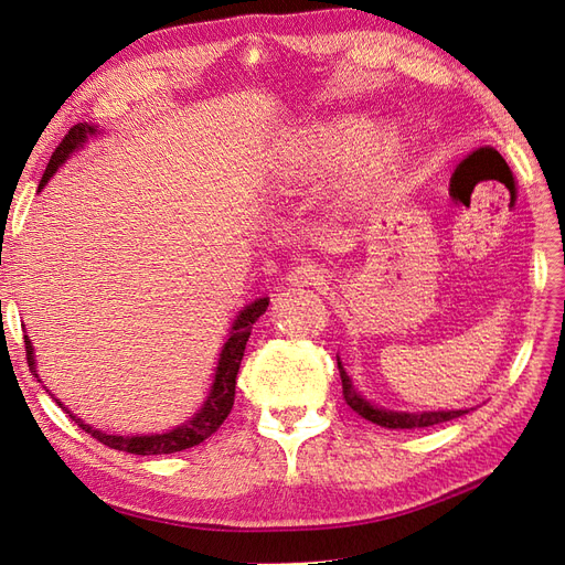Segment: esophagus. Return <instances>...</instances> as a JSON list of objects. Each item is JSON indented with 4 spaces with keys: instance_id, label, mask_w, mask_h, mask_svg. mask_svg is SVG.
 Returning <instances> with one entry per match:
<instances>
[{
    "instance_id": "1",
    "label": "esophagus",
    "mask_w": 565,
    "mask_h": 565,
    "mask_svg": "<svg viewBox=\"0 0 565 565\" xmlns=\"http://www.w3.org/2000/svg\"><path fill=\"white\" fill-rule=\"evenodd\" d=\"M287 280H289V285H297V287H322L330 280V270L322 268L316 262H306V264L289 270Z\"/></svg>"
}]
</instances>
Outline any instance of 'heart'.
<instances>
[{"mask_svg":"<svg viewBox=\"0 0 565 565\" xmlns=\"http://www.w3.org/2000/svg\"><path fill=\"white\" fill-rule=\"evenodd\" d=\"M367 122L361 117H330L316 119L311 125H303L287 136L280 150V169L282 177L297 183H309L328 177L341 164L353 160L349 193H361L380 177L382 169L396 152L398 139L391 129L374 131L364 150L360 146L365 141ZM362 152L359 153L356 150ZM359 156L355 157L354 152Z\"/></svg>","mask_w":565,"mask_h":565,"instance_id":"1","label":"heart"}]
</instances>
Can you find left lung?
Returning a JSON list of instances; mask_svg holds the SVG:
<instances>
[{
    "label": "left lung",
    "mask_w": 565,
    "mask_h": 565,
    "mask_svg": "<svg viewBox=\"0 0 565 565\" xmlns=\"http://www.w3.org/2000/svg\"><path fill=\"white\" fill-rule=\"evenodd\" d=\"M337 367H339V377H341V388H344V401L349 403L351 409H355L363 419L380 424L384 429H424V426H434L440 422H450L455 417L467 415V409H438V413H393V409H384L367 403L361 393H358L349 380L347 370L341 367V361L337 358Z\"/></svg>",
    "instance_id": "8db88e82"
}]
</instances>
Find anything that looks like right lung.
Instances as JSON below:
<instances>
[{
	"label": "right lung",
	"instance_id": "add662e5",
	"mask_svg": "<svg viewBox=\"0 0 565 565\" xmlns=\"http://www.w3.org/2000/svg\"><path fill=\"white\" fill-rule=\"evenodd\" d=\"M96 131L98 129L87 122H79L71 131H67L44 169L40 188L46 185V181L58 172V167L67 158H71L77 148H82L84 141H87L89 136H94ZM266 306H268V297L256 299L254 303L245 306L241 316L235 318L226 344H224V349H221L216 374H214L207 401H204V405L191 419L177 426V429H172V431L156 434V436H113V434H104V431L94 429V426H89V424H84L82 419H77L71 413V409L63 407V403H58V401L56 403L65 409L67 415H71V419H75V424H79L82 431H87L98 443H104V446H108L113 450H122V452H131V455H172V452H181L185 448L200 446V443L204 438H210L218 429V426L224 424V419L231 415L233 401H235V377H237V370H241V363H243L247 339L252 334V324L259 320V316H264ZM25 358H28L30 372H35V377H38L35 353H32V344L28 337H25Z\"/></svg>",
	"mask_w": 565,
	"mask_h": 565
}]
</instances>
